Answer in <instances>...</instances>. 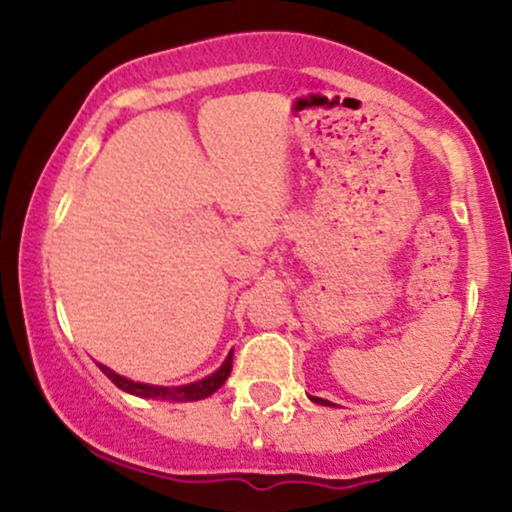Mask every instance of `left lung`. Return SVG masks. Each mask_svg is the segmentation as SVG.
<instances>
[{
	"label": "left lung",
	"mask_w": 512,
	"mask_h": 512,
	"mask_svg": "<svg viewBox=\"0 0 512 512\" xmlns=\"http://www.w3.org/2000/svg\"><path fill=\"white\" fill-rule=\"evenodd\" d=\"M313 399V402H317V404H325V407H330V402H327V399H320V397H310Z\"/></svg>",
	"instance_id": "8db88e82"
}]
</instances>
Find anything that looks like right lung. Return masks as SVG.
Wrapping results in <instances>:
<instances>
[{
  "label": "right lung",
  "instance_id": "obj_1",
  "mask_svg": "<svg viewBox=\"0 0 512 512\" xmlns=\"http://www.w3.org/2000/svg\"><path fill=\"white\" fill-rule=\"evenodd\" d=\"M101 370L110 380H113L117 387H120V390L129 392V395L146 397V399H163V402H197V399L214 395V392L226 383V378L233 370V354H228L226 361H223V366L216 370V373H211L209 378L197 380V383L182 385V387H158V385L134 383V380H127L122 378V375H117L115 370H110L108 366H101Z\"/></svg>",
  "mask_w": 512,
  "mask_h": 512
}]
</instances>
